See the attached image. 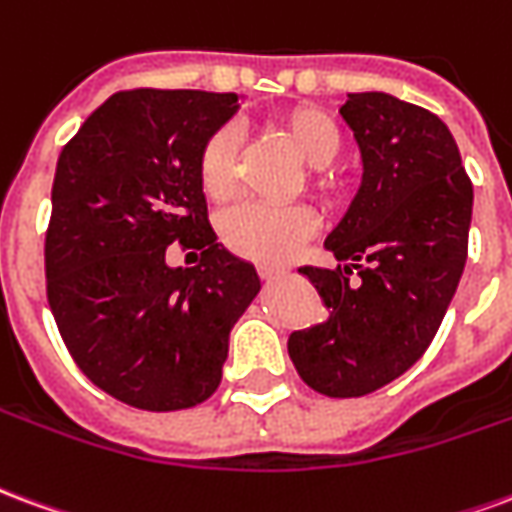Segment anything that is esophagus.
<instances>
[{"label": "esophagus", "mask_w": 512, "mask_h": 512, "mask_svg": "<svg viewBox=\"0 0 512 512\" xmlns=\"http://www.w3.org/2000/svg\"><path fill=\"white\" fill-rule=\"evenodd\" d=\"M283 272H286V270H281V267H270V264H261L259 278H261V281H275V278H281Z\"/></svg>", "instance_id": "obj_1"}]
</instances>
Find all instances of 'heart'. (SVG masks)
<instances>
[{
    "label": "heart",
    "mask_w": 512,
    "mask_h": 512,
    "mask_svg": "<svg viewBox=\"0 0 512 512\" xmlns=\"http://www.w3.org/2000/svg\"><path fill=\"white\" fill-rule=\"evenodd\" d=\"M278 128L311 169V190L330 207H341L352 196V182L333 160L341 155V130L324 111L311 106L286 108ZM237 130L223 125L212 133L199 155V182L212 201L231 199L237 188ZM319 226V215L308 204L292 207H259L242 204L220 220V240L231 253L259 264H286L297 256L302 242Z\"/></svg>",
    "instance_id": "1"
}]
</instances>
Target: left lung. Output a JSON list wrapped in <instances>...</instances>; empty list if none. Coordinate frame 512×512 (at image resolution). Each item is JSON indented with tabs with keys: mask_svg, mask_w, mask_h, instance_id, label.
<instances>
[{
	"mask_svg": "<svg viewBox=\"0 0 512 512\" xmlns=\"http://www.w3.org/2000/svg\"><path fill=\"white\" fill-rule=\"evenodd\" d=\"M341 117L360 144L363 185L324 242L343 264L300 270L330 316L289 335V357L316 393L360 398L409 371L434 341L466 264L472 182L428 108L354 92Z\"/></svg>",
	"mask_w": 512,
	"mask_h": 512,
	"instance_id": "1",
	"label": "left lung"
}]
</instances>
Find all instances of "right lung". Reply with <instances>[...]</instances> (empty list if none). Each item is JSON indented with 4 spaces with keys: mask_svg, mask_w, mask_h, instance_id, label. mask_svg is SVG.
I'll return each instance as SVG.
<instances>
[{
    "mask_svg": "<svg viewBox=\"0 0 512 512\" xmlns=\"http://www.w3.org/2000/svg\"><path fill=\"white\" fill-rule=\"evenodd\" d=\"M234 111V92L125 89L59 152L48 305L89 382L136 409L207 401L261 289L253 264L215 240L199 182L201 147ZM171 241L201 250L200 264L169 268Z\"/></svg>",
    "mask_w": 512,
    "mask_h": 512,
    "instance_id": "obj_1",
    "label": "right lung"
}]
</instances>
